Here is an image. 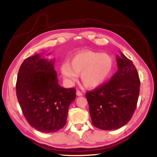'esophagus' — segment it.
Returning <instances> with one entry per match:
<instances>
[{
    "label": "esophagus",
    "mask_w": 157,
    "mask_h": 157,
    "mask_svg": "<svg viewBox=\"0 0 157 157\" xmlns=\"http://www.w3.org/2000/svg\"><path fill=\"white\" fill-rule=\"evenodd\" d=\"M76 95L78 96H82L83 94H82V93L80 91L77 90V92H76Z\"/></svg>",
    "instance_id": "esophagus-1"
}]
</instances>
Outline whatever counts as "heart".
Instances as JSON below:
<instances>
[{"label":"heart","instance_id":"1","mask_svg":"<svg viewBox=\"0 0 157 157\" xmlns=\"http://www.w3.org/2000/svg\"><path fill=\"white\" fill-rule=\"evenodd\" d=\"M113 66L114 61L109 55L84 50L73 55L69 63H63L61 72L70 84H74L80 73V79L86 87L96 88L107 80Z\"/></svg>","mask_w":157,"mask_h":157}]
</instances>
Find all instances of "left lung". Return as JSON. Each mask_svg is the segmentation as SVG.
Instances as JSON below:
<instances>
[{"mask_svg": "<svg viewBox=\"0 0 157 157\" xmlns=\"http://www.w3.org/2000/svg\"><path fill=\"white\" fill-rule=\"evenodd\" d=\"M120 54L116 56L118 70L110 81L86 94L92 124L103 130L125 125L138 100L140 81L137 70L131 60Z\"/></svg>", "mask_w": 157, "mask_h": 157, "instance_id": "1", "label": "left lung"}]
</instances>
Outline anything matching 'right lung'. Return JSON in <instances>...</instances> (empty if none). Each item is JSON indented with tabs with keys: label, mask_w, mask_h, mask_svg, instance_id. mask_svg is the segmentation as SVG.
<instances>
[{
	"label": "right lung",
	"mask_w": 157,
	"mask_h": 157,
	"mask_svg": "<svg viewBox=\"0 0 157 157\" xmlns=\"http://www.w3.org/2000/svg\"><path fill=\"white\" fill-rule=\"evenodd\" d=\"M55 61L40 54L25 59L16 83L17 97L25 119L44 133L56 132L65 126L69 106L76 97L75 88L59 84Z\"/></svg>",
	"instance_id": "1"
}]
</instances>
